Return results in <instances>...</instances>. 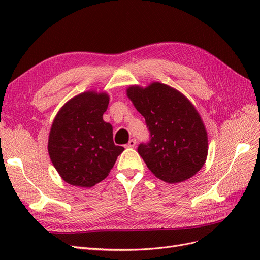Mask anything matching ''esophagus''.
Returning a JSON list of instances; mask_svg holds the SVG:
<instances>
[{"mask_svg":"<svg viewBox=\"0 0 260 260\" xmlns=\"http://www.w3.org/2000/svg\"><path fill=\"white\" fill-rule=\"evenodd\" d=\"M136 144H137V140H136V139H131V140H129V142H128V144H127V147L133 148V147L136 146Z\"/></svg>","mask_w":260,"mask_h":260,"instance_id":"1","label":"esophagus"}]
</instances>
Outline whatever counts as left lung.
Returning a JSON list of instances; mask_svg holds the SVG:
<instances>
[{"mask_svg": "<svg viewBox=\"0 0 260 260\" xmlns=\"http://www.w3.org/2000/svg\"><path fill=\"white\" fill-rule=\"evenodd\" d=\"M129 99L145 118L149 141L138 153L160 180L178 183L194 176L205 164L208 140L203 121L183 94L159 82L143 89L130 86Z\"/></svg>", "mask_w": 260, "mask_h": 260, "instance_id": "8db88e82", "label": "left lung"}]
</instances>
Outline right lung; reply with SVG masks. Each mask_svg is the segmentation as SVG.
I'll list each match as a JSON object with an SVG mask.
<instances>
[{"label": "right lung", "instance_id": "add662e5", "mask_svg": "<svg viewBox=\"0 0 260 260\" xmlns=\"http://www.w3.org/2000/svg\"><path fill=\"white\" fill-rule=\"evenodd\" d=\"M109 98L84 92L61 107L52 124L49 154L67 183L91 187L104 180L124 148L115 145L113 127L103 120Z\"/></svg>", "mask_w": 260, "mask_h": 260}]
</instances>
